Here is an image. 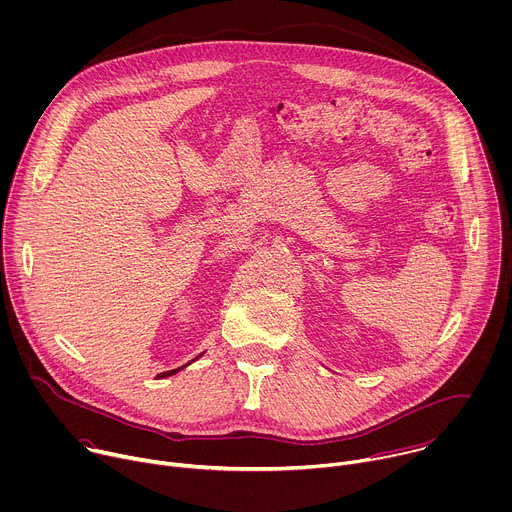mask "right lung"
<instances>
[{"label": "right lung", "mask_w": 512, "mask_h": 512, "mask_svg": "<svg viewBox=\"0 0 512 512\" xmlns=\"http://www.w3.org/2000/svg\"><path fill=\"white\" fill-rule=\"evenodd\" d=\"M201 356H203V354H201ZM201 356H197V358H195V360H199V358H201ZM195 360H193V362H195ZM193 362H189V364H185V366H181V368H177V370H168V372H162V374H158V376H156V378H158V380H162V378H168V376H175V374H177V372H181V370H183V368H187V366H191V364H193Z\"/></svg>", "instance_id": "right-lung-1"}]
</instances>
